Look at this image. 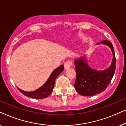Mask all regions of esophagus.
<instances>
[{
	"label": "esophagus",
	"mask_w": 126,
	"mask_h": 126,
	"mask_svg": "<svg viewBox=\"0 0 126 126\" xmlns=\"http://www.w3.org/2000/svg\"><path fill=\"white\" fill-rule=\"evenodd\" d=\"M72 61H66V63H64V67H65V69H67L69 68L70 66H71L72 65Z\"/></svg>",
	"instance_id": "1"
}]
</instances>
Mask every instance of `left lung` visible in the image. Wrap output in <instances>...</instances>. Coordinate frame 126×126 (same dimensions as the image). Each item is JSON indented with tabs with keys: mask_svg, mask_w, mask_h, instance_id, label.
<instances>
[{
	"mask_svg": "<svg viewBox=\"0 0 126 126\" xmlns=\"http://www.w3.org/2000/svg\"><path fill=\"white\" fill-rule=\"evenodd\" d=\"M108 46L112 53V61L108 68L103 70L94 69L89 66L86 56H82L75 60L76 79L75 82L76 91L81 95L91 96L104 91L111 82L115 72L116 58L111 42L102 41L96 45Z\"/></svg>",
	"mask_w": 126,
	"mask_h": 126,
	"instance_id": "8db88e82",
	"label": "left lung"
}]
</instances>
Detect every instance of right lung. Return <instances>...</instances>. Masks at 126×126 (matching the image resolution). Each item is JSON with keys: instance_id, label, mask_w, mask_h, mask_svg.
I'll return each instance as SVG.
<instances>
[{"instance_id": "obj_1", "label": "right lung", "mask_w": 126, "mask_h": 126, "mask_svg": "<svg viewBox=\"0 0 126 126\" xmlns=\"http://www.w3.org/2000/svg\"><path fill=\"white\" fill-rule=\"evenodd\" d=\"M63 69H64V66L63 65L57 68L51 73L45 83L35 91L27 92V91H23L18 88V90L25 96L33 98V99H41L47 97L52 93L53 89L54 87L56 79L59 76L60 74L63 71Z\"/></svg>"}]
</instances>
